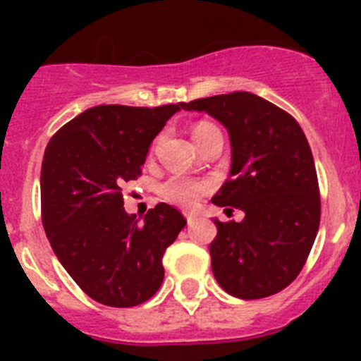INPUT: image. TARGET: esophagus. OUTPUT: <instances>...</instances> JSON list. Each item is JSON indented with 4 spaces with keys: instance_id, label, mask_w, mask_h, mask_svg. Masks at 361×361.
Returning a JSON list of instances; mask_svg holds the SVG:
<instances>
[{
    "instance_id": "1",
    "label": "esophagus",
    "mask_w": 361,
    "mask_h": 361,
    "mask_svg": "<svg viewBox=\"0 0 361 361\" xmlns=\"http://www.w3.org/2000/svg\"><path fill=\"white\" fill-rule=\"evenodd\" d=\"M186 220H188V226H191V224H195L197 216H195V215H191V213H188V215H186Z\"/></svg>"
}]
</instances>
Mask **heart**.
I'll use <instances>...</instances> for the list:
<instances>
[{
    "label": "heart",
    "instance_id": "obj_1",
    "mask_svg": "<svg viewBox=\"0 0 361 361\" xmlns=\"http://www.w3.org/2000/svg\"><path fill=\"white\" fill-rule=\"evenodd\" d=\"M216 128L215 124L208 123V121H199L193 126V139H199L204 133L209 130ZM159 145V137L153 141L152 152H155ZM212 191V183L208 180H200L195 177H188V175L175 173L168 177L164 183L159 184V195L166 200V202L180 206V208H193L204 195H208Z\"/></svg>",
    "mask_w": 361,
    "mask_h": 361
}]
</instances>
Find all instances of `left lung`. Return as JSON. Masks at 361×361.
<instances>
[{
  "label": "left lung",
  "mask_w": 361,
  "mask_h": 361,
  "mask_svg": "<svg viewBox=\"0 0 361 361\" xmlns=\"http://www.w3.org/2000/svg\"><path fill=\"white\" fill-rule=\"evenodd\" d=\"M183 108L208 111L231 139V173L212 200L245 216L215 219L209 255L216 282L237 298L276 295L300 275L320 226V188L304 130L251 92L195 99Z\"/></svg>",
  "instance_id": "1"
}]
</instances>
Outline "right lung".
I'll return each mask as SVG.
<instances>
[{
  "instance_id": "right-lung-1",
  "label": "right lung",
  "mask_w": 361,
  "mask_h": 361,
  "mask_svg": "<svg viewBox=\"0 0 361 361\" xmlns=\"http://www.w3.org/2000/svg\"><path fill=\"white\" fill-rule=\"evenodd\" d=\"M183 103L88 108L54 133L41 164V219L54 253L95 302L133 307L164 279L186 219L159 202L145 222L124 212L123 186L142 175L149 145Z\"/></svg>"
}]
</instances>
